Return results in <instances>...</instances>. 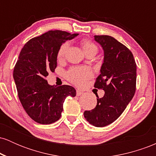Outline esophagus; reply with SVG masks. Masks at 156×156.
Segmentation results:
<instances>
[{"label": "esophagus", "instance_id": "esophagus-1", "mask_svg": "<svg viewBox=\"0 0 156 156\" xmlns=\"http://www.w3.org/2000/svg\"><path fill=\"white\" fill-rule=\"evenodd\" d=\"M83 94V92L79 90V89H78V90L76 91V95L77 96H80V95H82Z\"/></svg>", "mask_w": 156, "mask_h": 156}]
</instances>
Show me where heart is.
<instances>
[{
    "label": "heart",
    "mask_w": 156,
    "mask_h": 156,
    "mask_svg": "<svg viewBox=\"0 0 156 156\" xmlns=\"http://www.w3.org/2000/svg\"><path fill=\"white\" fill-rule=\"evenodd\" d=\"M81 45L86 54L91 51L98 52V48L95 44L87 39L82 41ZM68 47H69L68 42H64L61 45L57 54L58 58H63ZM92 76V71L88 67H74L69 69V70L67 73V79L77 86L83 85L86 81Z\"/></svg>",
    "instance_id": "heart-1"
}]
</instances>
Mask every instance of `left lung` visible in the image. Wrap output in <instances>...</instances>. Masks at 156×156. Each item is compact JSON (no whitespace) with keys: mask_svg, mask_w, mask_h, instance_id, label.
I'll list each match as a JSON object with an SVG mask.
<instances>
[{"mask_svg":"<svg viewBox=\"0 0 156 156\" xmlns=\"http://www.w3.org/2000/svg\"><path fill=\"white\" fill-rule=\"evenodd\" d=\"M103 51L101 74L94 87L103 89V98L97 96V105L85 111L87 121L95 127H104L118 119L131 101L136 92V64L132 53L124 44L107 35L94 36Z\"/></svg>","mask_w":156,"mask_h":156,"instance_id":"8db88e82","label":"left lung"}]
</instances>
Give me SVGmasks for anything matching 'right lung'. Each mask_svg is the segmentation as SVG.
<instances>
[{"label": "right lung", "mask_w": 156, "mask_h": 156, "mask_svg": "<svg viewBox=\"0 0 156 156\" xmlns=\"http://www.w3.org/2000/svg\"><path fill=\"white\" fill-rule=\"evenodd\" d=\"M78 35L49 31L30 39L20 53L13 72L19 99L28 115L39 124L58 120L67 97L76 95V90L71 86H51L46 78L56 67L61 45Z\"/></svg>", "instance_id": "1"}]
</instances>
